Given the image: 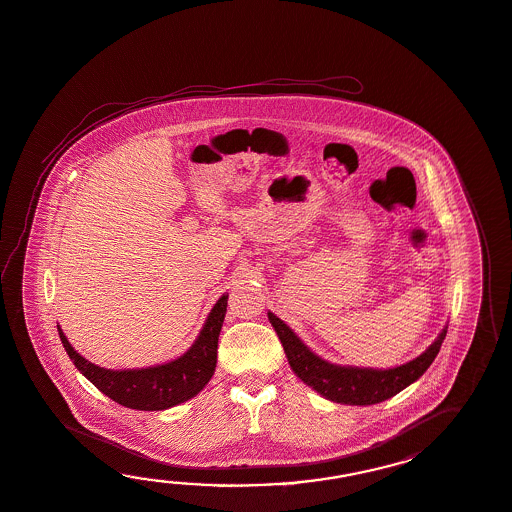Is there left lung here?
<instances>
[{
	"label": "left lung",
	"mask_w": 512,
	"mask_h": 512,
	"mask_svg": "<svg viewBox=\"0 0 512 512\" xmlns=\"http://www.w3.org/2000/svg\"><path fill=\"white\" fill-rule=\"evenodd\" d=\"M269 321L278 333L282 346L286 350L287 361L300 380L313 387L324 398L348 405L380 404L394 394L404 391L407 385L418 380L433 359L439 354L440 345L446 337V328L440 332L439 339L429 346L422 356L400 365L396 369H356L339 367L315 356L304 345L286 322L269 313Z\"/></svg>",
	"instance_id": "1"
}]
</instances>
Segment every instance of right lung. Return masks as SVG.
Here are the masks:
<instances>
[{
  "label": "right lung",
  "instance_id": "1",
  "mask_svg": "<svg viewBox=\"0 0 512 512\" xmlns=\"http://www.w3.org/2000/svg\"><path fill=\"white\" fill-rule=\"evenodd\" d=\"M226 300L228 295H223L215 302L197 341L184 356L158 367L140 370L101 369L79 356L59 328L60 341L77 370H81L108 398L131 409L162 411L201 393L204 385L214 376L217 339L225 321Z\"/></svg>",
  "mask_w": 512,
  "mask_h": 512
}]
</instances>
